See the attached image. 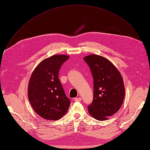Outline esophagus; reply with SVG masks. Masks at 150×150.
<instances>
[{
	"instance_id": "1",
	"label": "esophagus",
	"mask_w": 150,
	"mask_h": 150,
	"mask_svg": "<svg viewBox=\"0 0 150 150\" xmlns=\"http://www.w3.org/2000/svg\"><path fill=\"white\" fill-rule=\"evenodd\" d=\"M75 101H81V97H76L75 98Z\"/></svg>"
}]
</instances>
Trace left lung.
I'll use <instances>...</instances> for the list:
<instances>
[{
  "mask_svg": "<svg viewBox=\"0 0 150 150\" xmlns=\"http://www.w3.org/2000/svg\"><path fill=\"white\" fill-rule=\"evenodd\" d=\"M93 78V99L88 106L94 119L107 120L120 109L125 98V86L120 72L106 58L90 54L84 58Z\"/></svg>",
  "mask_w": 150,
  "mask_h": 150,
  "instance_id": "left-lung-1",
  "label": "left lung"
}]
</instances>
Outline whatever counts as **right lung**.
Here are the masks:
<instances>
[{
    "label": "right lung",
    "instance_id": "1",
    "mask_svg": "<svg viewBox=\"0 0 150 150\" xmlns=\"http://www.w3.org/2000/svg\"><path fill=\"white\" fill-rule=\"evenodd\" d=\"M69 57L55 54L42 60L33 70L28 98L36 113L46 120H57L67 112L70 101L58 78L61 66Z\"/></svg>",
    "mask_w": 150,
    "mask_h": 150
}]
</instances>
